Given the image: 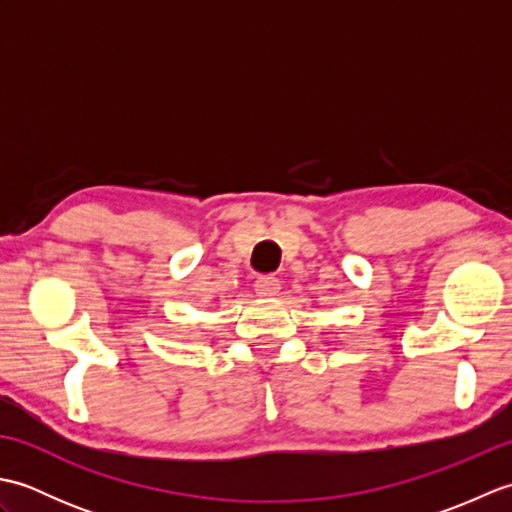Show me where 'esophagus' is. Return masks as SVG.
Returning a JSON list of instances; mask_svg holds the SVG:
<instances>
[{
	"mask_svg": "<svg viewBox=\"0 0 512 512\" xmlns=\"http://www.w3.org/2000/svg\"><path fill=\"white\" fill-rule=\"evenodd\" d=\"M279 288H281V281L273 275H262V277H257V281H255V292L264 299L275 297Z\"/></svg>",
	"mask_w": 512,
	"mask_h": 512,
	"instance_id": "obj_1",
	"label": "esophagus"
}]
</instances>
